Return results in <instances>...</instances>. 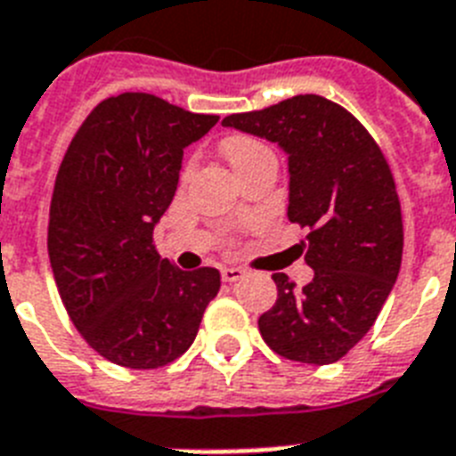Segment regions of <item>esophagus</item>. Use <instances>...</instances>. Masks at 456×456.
I'll return each instance as SVG.
<instances>
[{
  "label": "esophagus",
  "mask_w": 456,
  "mask_h": 456,
  "mask_svg": "<svg viewBox=\"0 0 456 456\" xmlns=\"http://www.w3.org/2000/svg\"><path fill=\"white\" fill-rule=\"evenodd\" d=\"M244 270L242 268H221V280L224 281H240L244 277Z\"/></svg>",
  "instance_id": "obj_1"
}]
</instances>
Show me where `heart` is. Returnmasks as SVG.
Instances as JSON below:
<instances>
[{
  "label": "heart",
  "mask_w": 456,
  "mask_h": 456,
  "mask_svg": "<svg viewBox=\"0 0 456 456\" xmlns=\"http://www.w3.org/2000/svg\"><path fill=\"white\" fill-rule=\"evenodd\" d=\"M224 153L237 172V169H242L247 163H251L254 158L268 153V149H265L258 139L235 134V137H228L224 142Z\"/></svg>",
  "instance_id": "b5f03b06"
}]
</instances>
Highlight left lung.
Listing matches in <instances>:
<instances>
[{"label": "left lung", "instance_id": "obj_1", "mask_svg": "<svg viewBox=\"0 0 456 456\" xmlns=\"http://www.w3.org/2000/svg\"><path fill=\"white\" fill-rule=\"evenodd\" d=\"M221 126L287 153V216L310 228L305 263L314 277L293 289L287 274H273L277 303L258 319L263 340L284 359L333 363L370 330L401 270L403 221L389 165L354 116L319 95L225 116Z\"/></svg>", "mask_w": 456, "mask_h": 456}]
</instances>
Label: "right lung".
Returning a JSON list of instances; mask_svg holds the SVG:
<instances>
[{"label":"right lung","mask_w":456,"mask_h":456,"mask_svg":"<svg viewBox=\"0 0 456 456\" xmlns=\"http://www.w3.org/2000/svg\"><path fill=\"white\" fill-rule=\"evenodd\" d=\"M216 120L123 93L90 111L60 165L48 221L53 277L78 333L116 366L149 370L182 356L219 293V270L183 273L153 247L183 149Z\"/></svg>","instance_id":"add662e5"}]
</instances>
